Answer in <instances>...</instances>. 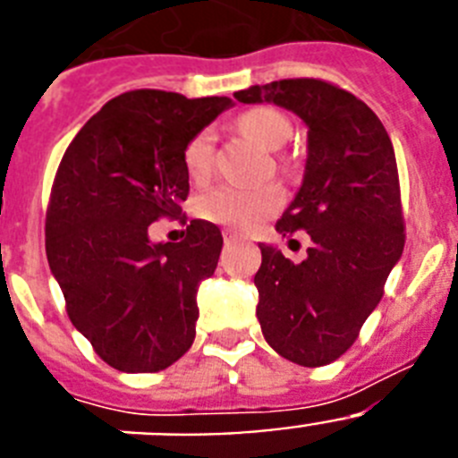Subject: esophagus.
<instances>
[{"label": "esophagus", "mask_w": 458, "mask_h": 458, "mask_svg": "<svg viewBox=\"0 0 458 458\" xmlns=\"http://www.w3.org/2000/svg\"><path fill=\"white\" fill-rule=\"evenodd\" d=\"M233 241H238V233L232 232V229H226V232H225V242H233Z\"/></svg>", "instance_id": "obj_1"}]
</instances>
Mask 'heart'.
<instances>
[{"label": "heart", "instance_id": "heart-1", "mask_svg": "<svg viewBox=\"0 0 458 458\" xmlns=\"http://www.w3.org/2000/svg\"><path fill=\"white\" fill-rule=\"evenodd\" d=\"M241 131L252 137L268 151H277L291 140L293 125L279 109L257 107L250 109L238 119ZM213 151H216V135L213 131H201L188 141L183 151V163L190 179L201 181L208 176L213 167ZM282 206V194L275 188H241V185H217L197 199V213L204 220L216 225L248 229L264 217L273 216Z\"/></svg>", "mask_w": 458, "mask_h": 458}]
</instances>
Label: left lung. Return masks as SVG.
I'll return each mask as SVG.
<instances>
[{
  "instance_id": "8db88e82",
  "label": "left lung",
  "mask_w": 458,
  "mask_h": 458,
  "mask_svg": "<svg viewBox=\"0 0 458 458\" xmlns=\"http://www.w3.org/2000/svg\"><path fill=\"white\" fill-rule=\"evenodd\" d=\"M241 103H273L307 125L302 183L277 229H305L307 259L293 264L261 242L257 318L270 349L302 367L344 355L383 298L403 252L394 148L378 116L323 80H279L242 89Z\"/></svg>"
}]
</instances>
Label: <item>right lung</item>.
Listing matches in <instances>:
<instances>
[{"label":"right lung","mask_w":458,"mask_h":458,"mask_svg":"<svg viewBox=\"0 0 458 458\" xmlns=\"http://www.w3.org/2000/svg\"><path fill=\"white\" fill-rule=\"evenodd\" d=\"M137 89L103 105L62 157L46 220V252L72 326L125 374L167 369L194 342L197 289L216 273L222 233L192 220L181 242H151L190 192L183 151L232 107Z\"/></svg>","instance_id":"right-lung-1"}]
</instances>
